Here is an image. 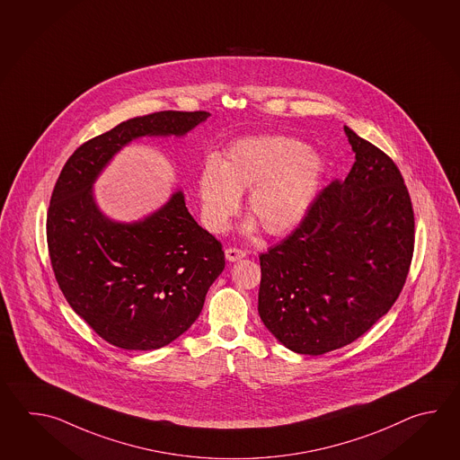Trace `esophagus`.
Listing matches in <instances>:
<instances>
[{
  "label": "esophagus",
  "instance_id": "1",
  "mask_svg": "<svg viewBox=\"0 0 460 460\" xmlns=\"http://www.w3.org/2000/svg\"><path fill=\"white\" fill-rule=\"evenodd\" d=\"M244 256H246V252L240 250V248L230 246V248L226 250V258L228 261H238V260H242Z\"/></svg>",
  "mask_w": 460,
  "mask_h": 460
}]
</instances>
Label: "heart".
Instances as JSON below:
<instances>
[{
	"label": "heart",
	"instance_id": "b5f03b06",
	"mask_svg": "<svg viewBox=\"0 0 460 460\" xmlns=\"http://www.w3.org/2000/svg\"><path fill=\"white\" fill-rule=\"evenodd\" d=\"M323 157L289 137H243L222 157L207 161L199 176L202 218L214 234L226 230L248 192L246 208L270 234H283L299 226L314 206L323 179Z\"/></svg>",
	"mask_w": 460,
	"mask_h": 460
}]
</instances>
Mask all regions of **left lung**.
Wrapping results in <instances>:
<instances>
[{"mask_svg": "<svg viewBox=\"0 0 460 460\" xmlns=\"http://www.w3.org/2000/svg\"><path fill=\"white\" fill-rule=\"evenodd\" d=\"M355 163L317 194L283 242L260 254L258 313L289 350L345 347L396 303L414 252V212L400 169L343 128Z\"/></svg>", "mask_w": 460, "mask_h": 460, "instance_id": "1", "label": "left lung"}]
</instances>
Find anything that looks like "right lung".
I'll use <instances>...</instances> for the list:
<instances>
[{"label":"right lung","mask_w":460,"mask_h":460,"mask_svg":"<svg viewBox=\"0 0 460 460\" xmlns=\"http://www.w3.org/2000/svg\"><path fill=\"white\" fill-rule=\"evenodd\" d=\"M208 117L167 110L127 119L78 146L52 190L46 230L56 281L92 331L119 349L155 350L186 332L226 254L181 190L145 220L118 224L98 210L92 186L129 141L182 137Z\"/></svg>","instance_id":"obj_1"}]
</instances>
